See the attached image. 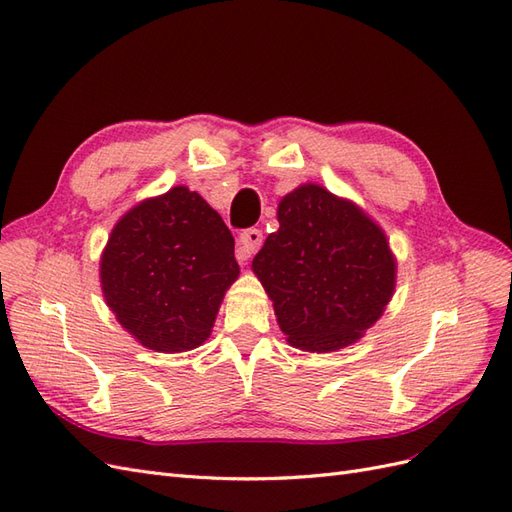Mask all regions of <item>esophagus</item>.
<instances>
[{"label":"esophagus","mask_w":512,"mask_h":512,"mask_svg":"<svg viewBox=\"0 0 512 512\" xmlns=\"http://www.w3.org/2000/svg\"><path fill=\"white\" fill-rule=\"evenodd\" d=\"M262 245V230L258 228H247L239 235V247H237V258L247 260L252 258Z\"/></svg>","instance_id":"34e87169"}]
</instances>
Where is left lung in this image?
Here are the masks:
<instances>
[{"instance_id":"obj_1","label":"left lung","mask_w":512,"mask_h":512,"mask_svg":"<svg viewBox=\"0 0 512 512\" xmlns=\"http://www.w3.org/2000/svg\"><path fill=\"white\" fill-rule=\"evenodd\" d=\"M252 269L269 292L280 329L301 350L331 352L374 324L395 288L384 232L346 200L303 185L277 209Z\"/></svg>"}]
</instances>
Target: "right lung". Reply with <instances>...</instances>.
Returning <instances> with one entry per match:
<instances>
[{"mask_svg": "<svg viewBox=\"0 0 512 512\" xmlns=\"http://www.w3.org/2000/svg\"><path fill=\"white\" fill-rule=\"evenodd\" d=\"M237 275L228 226L183 185L123 215L100 262L108 307L158 352L203 344Z\"/></svg>", "mask_w": 512, "mask_h": 512, "instance_id": "obj_1", "label": "right lung"}]
</instances>
